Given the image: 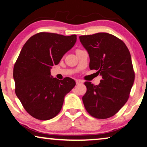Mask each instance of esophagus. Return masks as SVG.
<instances>
[{"instance_id":"obj_1","label":"esophagus","mask_w":147,"mask_h":147,"mask_svg":"<svg viewBox=\"0 0 147 147\" xmlns=\"http://www.w3.org/2000/svg\"><path fill=\"white\" fill-rule=\"evenodd\" d=\"M76 84H77V85H79V84H83V82H82V80H77L76 81Z\"/></svg>"}]
</instances>
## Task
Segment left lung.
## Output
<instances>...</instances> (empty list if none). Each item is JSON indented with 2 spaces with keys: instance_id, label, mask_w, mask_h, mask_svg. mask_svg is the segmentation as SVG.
I'll return each mask as SVG.
<instances>
[{
  "instance_id": "1",
  "label": "left lung",
  "mask_w": 147,
  "mask_h": 147,
  "mask_svg": "<svg viewBox=\"0 0 147 147\" xmlns=\"http://www.w3.org/2000/svg\"><path fill=\"white\" fill-rule=\"evenodd\" d=\"M82 45L90 57V69L102 76L98 85L90 82L82 97L88 113L105 119L114 116L126 104L134 80L131 56L126 45L107 33L80 36Z\"/></svg>"
}]
</instances>
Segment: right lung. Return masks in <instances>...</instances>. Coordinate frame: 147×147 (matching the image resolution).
Returning a JSON list of instances; mask_svg holds the SVG:
<instances>
[{"label":"right lung","mask_w":147,"mask_h":147,"mask_svg":"<svg viewBox=\"0 0 147 147\" xmlns=\"http://www.w3.org/2000/svg\"><path fill=\"white\" fill-rule=\"evenodd\" d=\"M77 36L39 33L22 48L13 69L15 93L26 111L41 120L57 115L66 94L76 86L70 78L59 80L51 76L52 66L75 45Z\"/></svg>","instance_id":"right-lung-1"}]
</instances>
